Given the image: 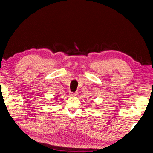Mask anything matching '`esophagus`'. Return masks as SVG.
<instances>
[{"label":"esophagus","mask_w":153,"mask_h":153,"mask_svg":"<svg viewBox=\"0 0 153 153\" xmlns=\"http://www.w3.org/2000/svg\"><path fill=\"white\" fill-rule=\"evenodd\" d=\"M70 95L71 96H77V93H70Z\"/></svg>","instance_id":"34e87169"}]
</instances>
